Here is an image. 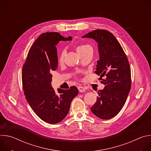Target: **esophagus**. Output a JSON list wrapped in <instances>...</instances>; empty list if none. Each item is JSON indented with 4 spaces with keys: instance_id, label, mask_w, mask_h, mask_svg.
I'll return each mask as SVG.
<instances>
[{
    "instance_id": "1",
    "label": "esophagus",
    "mask_w": 151,
    "mask_h": 151,
    "mask_svg": "<svg viewBox=\"0 0 151 151\" xmlns=\"http://www.w3.org/2000/svg\"><path fill=\"white\" fill-rule=\"evenodd\" d=\"M78 90H79V91L80 93H82V92L85 91V88L84 87H82V86H79V87H78Z\"/></svg>"
}]
</instances>
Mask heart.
Listing matches in <instances>:
<instances>
[{
    "label": "heart",
    "instance_id": "heart-1",
    "mask_svg": "<svg viewBox=\"0 0 151 151\" xmlns=\"http://www.w3.org/2000/svg\"><path fill=\"white\" fill-rule=\"evenodd\" d=\"M91 48L90 45H87V44H82V45H79L78 47H77V52H78V54L80 55L82 53L84 52L85 51H87L88 48ZM65 54H66V52L63 51L60 57H59V58H58V61L60 63H63V60H64V56H65Z\"/></svg>",
    "mask_w": 151,
    "mask_h": 151
}]
</instances>
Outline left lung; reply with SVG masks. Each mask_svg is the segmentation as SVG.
I'll use <instances>...</instances> for the list:
<instances>
[{"label":"left lung","instance_id":"1","mask_svg":"<svg viewBox=\"0 0 151 151\" xmlns=\"http://www.w3.org/2000/svg\"><path fill=\"white\" fill-rule=\"evenodd\" d=\"M82 37L93 39L98 44L99 60L95 73L105 78L101 83L106 86L97 92L99 97L91 111L102 119H111L121 110L130 92V64L119 43L111 32L95 30Z\"/></svg>","mask_w":151,"mask_h":151}]
</instances>
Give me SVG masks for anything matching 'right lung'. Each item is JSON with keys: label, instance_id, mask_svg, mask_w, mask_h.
<instances>
[{"label": "right lung", "instance_id": "right-lung-1", "mask_svg": "<svg viewBox=\"0 0 151 151\" xmlns=\"http://www.w3.org/2000/svg\"><path fill=\"white\" fill-rule=\"evenodd\" d=\"M57 32L40 35L34 42L27 55L22 71V82L26 100L35 113L49 124L61 122L69 113L72 100L78 94L73 86L69 90L51 86V72L58 67L56 45L60 41L71 40Z\"/></svg>", "mask_w": 151, "mask_h": 151}]
</instances>
